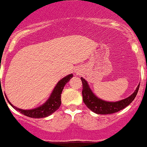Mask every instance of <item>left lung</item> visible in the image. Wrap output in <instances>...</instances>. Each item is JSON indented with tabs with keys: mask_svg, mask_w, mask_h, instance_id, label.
I'll use <instances>...</instances> for the list:
<instances>
[{
	"mask_svg": "<svg viewBox=\"0 0 147 147\" xmlns=\"http://www.w3.org/2000/svg\"><path fill=\"white\" fill-rule=\"evenodd\" d=\"M81 80L82 82L83 101L89 109L98 114H114L127 107L135 99L140 85L138 84L134 92L127 98L118 101L111 102L102 100L98 98L90 89L87 81L82 77H81Z\"/></svg>",
	"mask_w": 147,
	"mask_h": 147,
	"instance_id": "left-lung-1",
	"label": "left lung"
}]
</instances>
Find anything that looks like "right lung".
Here are the masks:
<instances>
[{"label":"right lung","instance_id":"right-lung-1","mask_svg":"<svg viewBox=\"0 0 147 147\" xmlns=\"http://www.w3.org/2000/svg\"><path fill=\"white\" fill-rule=\"evenodd\" d=\"M73 76L74 75L71 74L65 76L63 79H60L55 87L53 91L52 92L49 98L47 100V101L43 103L41 106L33 109L25 110L19 109V108L14 106V105H12L9 100H8V101L14 109L20 111L21 114H24L27 117H29L44 118L49 117L60 108V105H61V93L63 92V88H64L65 85L66 84V83L68 82L70 79L73 77Z\"/></svg>","mask_w":147,"mask_h":147}]
</instances>
